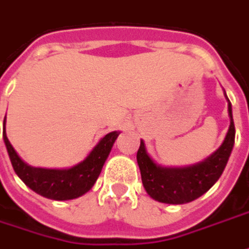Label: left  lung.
I'll list each match as a JSON object with an SVG mask.
<instances>
[{
    "label": "left lung",
    "instance_id": "left-lung-1",
    "mask_svg": "<svg viewBox=\"0 0 249 249\" xmlns=\"http://www.w3.org/2000/svg\"><path fill=\"white\" fill-rule=\"evenodd\" d=\"M228 101L229 129L222 144L205 160L186 167H163L149 156L144 142H140L137 151V164L142 174V186L155 201L180 205L199 198L209 190L221 177L234 145V124L232 105Z\"/></svg>",
    "mask_w": 249,
    "mask_h": 249
}]
</instances>
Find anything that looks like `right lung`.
Masks as SVG:
<instances>
[{"label":"right lung","mask_w":249,"mask_h":249,"mask_svg":"<svg viewBox=\"0 0 249 249\" xmlns=\"http://www.w3.org/2000/svg\"><path fill=\"white\" fill-rule=\"evenodd\" d=\"M5 124L6 116L3 119L2 136L15 173L31 190L55 201H67L81 197L94 186L112 151L113 144L120 135L117 130L105 135L90 151L85 160L70 168H41L29 166L18 156L6 136Z\"/></svg>","instance_id":"add662e5"}]
</instances>
